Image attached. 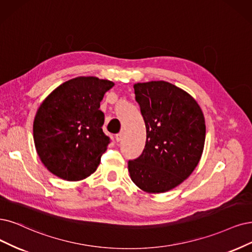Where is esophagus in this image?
<instances>
[{
	"mask_svg": "<svg viewBox=\"0 0 252 252\" xmlns=\"http://www.w3.org/2000/svg\"><path fill=\"white\" fill-rule=\"evenodd\" d=\"M123 138H124V133L117 134V135H116V141H117V142H120L121 140H123Z\"/></svg>",
	"mask_w": 252,
	"mask_h": 252,
	"instance_id": "1",
	"label": "esophagus"
}]
</instances>
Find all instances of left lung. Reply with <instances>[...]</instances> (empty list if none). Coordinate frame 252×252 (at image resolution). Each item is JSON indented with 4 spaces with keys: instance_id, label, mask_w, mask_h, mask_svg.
I'll use <instances>...</instances> for the list:
<instances>
[{
    "instance_id": "obj_1",
    "label": "left lung",
    "mask_w": 252,
    "mask_h": 252,
    "mask_svg": "<svg viewBox=\"0 0 252 252\" xmlns=\"http://www.w3.org/2000/svg\"><path fill=\"white\" fill-rule=\"evenodd\" d=\"M135 98L146 127L140 157L129 160L132 181L148 193L182 184L197 166L206 140L202 111L189 93L165 81L137 83Z\"/></svg>"
}]
</instances>
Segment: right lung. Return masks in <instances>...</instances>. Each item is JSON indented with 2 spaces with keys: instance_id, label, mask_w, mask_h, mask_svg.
Wrapping results in <instances>:
<instances>
[{
  "instance_id": "right-lung-1",
  "label": "right lung",
  "mask_w": 252,
  "mask_h": 252,
  "mask_svg": "<svg viewBox=\"0 0 252 252\" xmlns=\"http://www.w3.org/2000/svg\"><path fill=\"white\" fill-rule=\"evenodd\" d=\"M108 80L78 77L66 81L46 97L33 124L37 154L53 174L65 181L86 179L97 168L110 138L102 132L99 110Z\"/></svg>"
}]
</instances>
